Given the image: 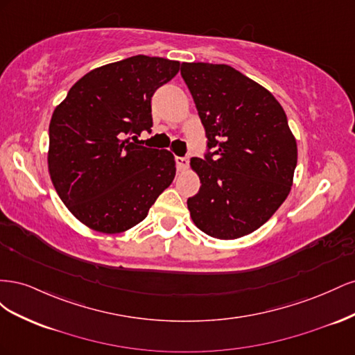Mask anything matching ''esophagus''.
Segmentation results:
<instances>
[{"label": "esophagus", "mask_w": 355, "mask_h": 355, "mask_svg": "<svg viewBox=\"0 0 355 355\" xmlns=\"http://www.w3.org/2000/svg\"><path fill=\"white\" fill-rule=\"evenodd\" d=\"M188 164H189V159L187 157H176V167H178V171H184L188 168Z\"/></svg>", "instance_id": "1"}]
</instances>
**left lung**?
<instances>
[{"mask_svg": "<svg viewBox=\"0 0 355 355\" xmlns=\"http://www.w3.org/2000/svg\"><path fill=\"white\" fill-rule=\"evenodd\" d=\"M180 75L207 136L200 178L188 198L191 218L210 237L234 240L256 231L287 198L297 163L296 139L283 106L261 84L228 65L182 63Z\"/></svg>", "mask_w": 355, "mask_h": 355, "instance_id": "1", "label": "left lung"}]
</instances>
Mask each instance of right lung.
I'll list each match as a JSON object with an SVG mask.
<instances>
[{
    "instance_id": "1",
    "label": "right lung",
    "mask_w": 355,
    "mask_h": 355,
    "mask_svg": "<svg viewBox=\"0 0 355 355\" xmlns=\"http://www.w3.org/2000/svg\"><path fill=\"white\" fill-rule=\"evenodd\" d=\"M179 67L178 60L144 55L108 63L85 73L56 106L49 173L63 204L85 227L105 234L133 228L173 182V154L124 137L151 130L153 94Z\"/></svg>"
}]
</instances>
